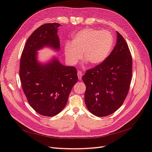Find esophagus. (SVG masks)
<instances>
[{
	"label": "esophagus",
	"mask_w": 152,
	"mask_h": 152,
	"mask_svg": "<svg viewBox=\"0 0 152 152\" xmlns=\"http://www.w3.org/2000/svg\"><path fill=\"white\" fill-rule=\"evenodd\" d=\"M77 75H78V79L79 80H81L82 79V75H83V73L80 71H78L77 72Z\"/></svg>",
	"instance_id": "1"
}]
</instances>
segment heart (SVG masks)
<instances>
[{"label": "heart", "instance_id": "obj_1", "mask_svg": "<svg viewBox=\"0 0 152 152\" xmlns=\"http://www.w3.org/2000/svg\"><path fill=\"white\" fill-rule=\"evenodd\" d=\"M114 46V38L108 31L86 28L72 37V42L64 45V54L67 62L75 65L81 59L91 66H97L107 58Z\"/></svg>", "mask_w": 152, "mask_h": 152}]
</instances>
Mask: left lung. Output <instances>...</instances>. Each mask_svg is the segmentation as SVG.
Instances as JSON below:
<instances>
[{
    "mask_svg": "<svg viewBox=\"0 0 152 152\" xmlns=\"http://www.w3.org/2000/svg\"><path fill=\"white\" fill-rule=\"evenodd\" d=\"M132 59L125 39L117 31L116 44L103 63L86 71L82 79L86 89L88 109L98 117L109 116L120 107L132 79Z\"/></svg>",
    "mask_w": 152,
    "mask_h": 152,
    "instance_id": "left-lung-1",
    "label": "left lung"
}]
</instances>
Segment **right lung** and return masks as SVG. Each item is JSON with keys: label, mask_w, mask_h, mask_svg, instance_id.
Masks as SVG:
<instances>
[{"label": "right lung", "mask_w": 152, "mask_h": 152, "mask_svg": "<svg viewBox=\"0 0 152 152\" xmlns=\"http://www.w3.org/2000/svg\"><path fill=\"white\" fill-rule=\"evenodd\" d=\"M59 23H45L36 29L27 40L20 63V78L28 104L36 112L54 116L66 106L72 88L78 81L74 66L60 63L56 57L40 63L37 52L45 47L58 51Z\"/></svg>", "instance_id": "1"}]
</instances>
